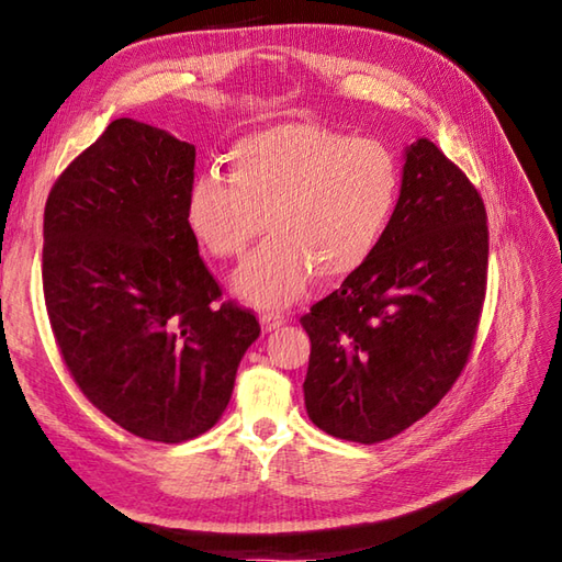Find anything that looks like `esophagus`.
Masks as SVG:
<instances>
[{
	"instance_id": "esophagus-1",
	"label": "esophagus",
	"mask_w": 562,
	"mask_h": 562,
	"mask_svg": "<svg viewBox=\"0 0 562 562\" xmlns=\"http://www.w3.org/2000/svg\"><path fill=\"white\" fill-rule=\"evenodd\" d=\"M260 325L265 331H274L280 329L284 325V315H280V312H262L260 315Z\"/></svg>"
}]
</instances>
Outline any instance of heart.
<instances>
[{"instance_id": "obj_1", "label": "heart", "mask_w": 562, "mask_h": 562, "mask_svg": "<svg viewBox=\"0 0 562 562\" xmlns=\"http://www.w3.org/2000/svg\"><path fill=\"white\" fill-rule=\"evenodd\" d=\"M231 164L233 173L195 180L190 223L221 260H240L268 227L272 237L233 280L258 307L294 302L312 272L327 282L357 272L382 243L402 190L398 160L382 140L315 123L255 131L233 146Z\"/></svg>"}]
</instances>
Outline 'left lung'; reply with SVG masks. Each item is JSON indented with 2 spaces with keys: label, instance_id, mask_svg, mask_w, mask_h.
<instances>
[{
  "label": "left lung",
  "instance_id": "1",
  "mask_svg": "<svg viewBox=\"0 0 562 562\" xmlns=\"http://www.w3.org/2000/svg\"><path fill=\"white\" fill-rule=\"evenodd\" d=\"M488 272L481 193L429 138L404 154L382 243L300 322L310 335L304 406L337 439L379 443L408 429L461 376Z\"/></svg>",
  "mask_w": 562,
  "mask_h": 562
}]
</instances>
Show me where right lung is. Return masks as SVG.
<instances>
[{"mask_svg": "<svg viewBox=\"0 0 562 562\" xmlns=\"http://www.w3.org/2000/svg\"><path fill=\"white\" fill-rule=\"evenodd\" d=\"M195 146L116 119L56 178L44 207L42 280L52 331L83 396L133 436L205 434L260 337L221 300L190 215Z\"/></svg>", "mask_w": 562, "mask_h": 562, "instance_id": "add662e5", "label": "right lung"}]
</instances>
